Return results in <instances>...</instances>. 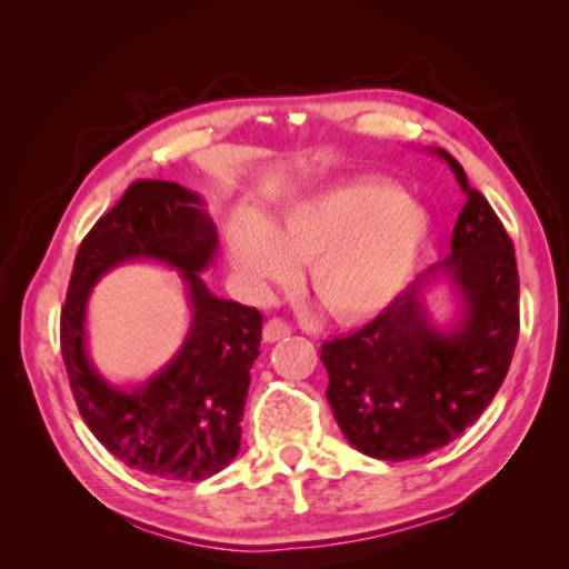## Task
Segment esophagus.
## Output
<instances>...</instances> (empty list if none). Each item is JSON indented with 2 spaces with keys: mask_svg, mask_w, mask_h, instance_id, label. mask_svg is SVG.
I'll list each match as a JSON object with an SVG mask.
<instances>
[{
  "mask_svg": "<svg viewBox=\"0 0 569 569\" xmlns=\"http://www.w3.org/2000/svg\"><path fill=\"white\" fill-rule=\"evenodd\" d=\"M286 336H291V326H288L286 321H281V319H271V321L263 326V339L268 343L281 341V339H286Z\"/></svg>",
  "mask_w": 569,
  "mask_h": 569,
  "instance_id": "1",
  "label": "esophagus"
}]
</instances>
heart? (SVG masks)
<instances>
[{
	"mask_svg": "<svg viewBox=\"0 0 569 569\" xmlns=\"http://www.w3.org/2000/svg\"><path fill=\"white\" fill-rule=\"evenodd\" d=\"M429 223L389 182H351L301 200L278 218L230 226V256L250 283L268 288L308 266V291L336 321L381 311L413 273Z\"/></svg>",
	"mask_w": 569,
	"mask_h": 569,
	"instance_id": "obj_1",
	"label": "heart"
}]
</instances>
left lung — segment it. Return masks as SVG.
<instances>
[{
  "mask_svg": "<svg viewBox=\"0 0 569 569\" xmlns=\"http://www.w3.org/2000/svg\"><path fill=\"white\" fill-rule=\"evenodd\" d=\"M467 203L451 236V256L417 278L351 336L326 341V399L343 437L361 455L387 461L423 457L455 441L502 387L519 333L515 246L492 206L469 186L447 150ZM441 277L456 288L462 311L441 330L426 293Z\"/></svg>",
  "mask_w": 569,
  "mask_h": 569,
  "instance_id": "left-lung-1",
  "label": "left lung"
}]
</instances>
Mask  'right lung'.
I'll use <instances>...</instances> for the list:
<instances>
[{
	"label": "right lung",
	"mask_w": 569,
	"mask_h": 569,
	"mask_svg": "<svg viewBox=\"0 0 569 569\" xmlns=\"http://www.w3.org/2000/svg\"><path fill=\"white\" fill-rule=\"evenodd\" d=\"M218 233L206 200L178 182L134 180L77 250L60 319V343L77 409L100 445L124 465L160 479L218 475L240 449L250 369L263 316L208 291ZM124 260L181 271L191 326L181 349L138 388H114L87 356L83 316L93 283Z\"/></svg>",
	"instance_id": "add662e5"
}]
</instances>
